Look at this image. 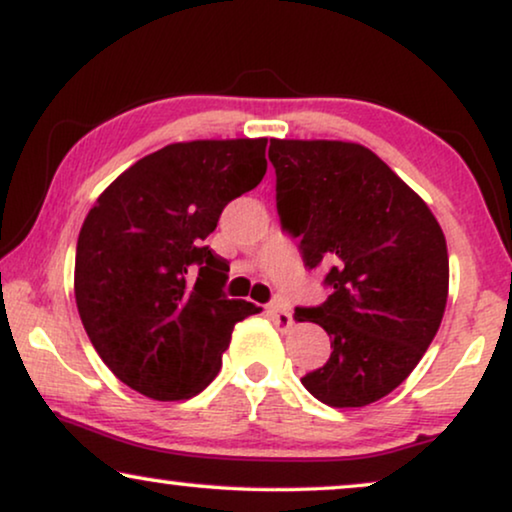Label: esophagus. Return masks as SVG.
<instances>
[{
  "label": "esophagus",
  "instance_id": "1",
  "mask_svg": "<svg viewBox=\"0 0 512 512\" xmlns=\"http://www.w3.org/2000/svg\"><path fill=\"white\" fill-rule=\"evenodd\" d=\"M268 314L272 317V321H275V324L282 328V331H289V328L293 326V317H291V312L286 310L284 305H279V303H272V305H268Z\"/></svg>",
  "mask_w": 512,
  "mask_h": 512
}]
</instances>
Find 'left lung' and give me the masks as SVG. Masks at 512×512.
Instances as JSON below:
<instances>
[{
    "label": "left lung",
    "mask_w": 512,
    "mask_h": 512,
    "mask_svg": "<svg viewBox=\"0 0 512 512\" xmlns=\"http://www.w3.org/2000/svg\"><path fill=\"white\" fill-rule=\"evenodd\" d=\"M282 228L331 286L293 319L319 324L331 356L303 387L331 408H363L408 377L443 321L450 284L445 235L426 202L366 146L270 139Z\"/></svg>",
    "instance_id": "obj_1"
}]
</instances>
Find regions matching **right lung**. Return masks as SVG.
Wrapping results in <instances>:
<instances>
[{
    "instance_id": "right-lung-1",
    "label": "right lung",
    "mask_w": 512,
    "mask_h": 512,
    "mask_svg": "<svg viewBox=\"0 0 512 512\" xmlns=\"http://www.w3.org/2000/svg\"><path fill=\"white\" fill-rule=\"evenodd\" d=\"M265 146V137L167 144L111 181L83 221L74 265L83 328L111 373L153 401L200 394L237 321L261 312L226 298L228 265L205 240L223 207L261 184Z\"/></svg>"
}]
</instances>
